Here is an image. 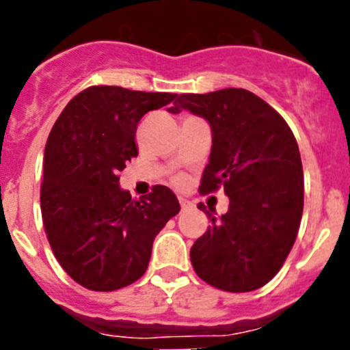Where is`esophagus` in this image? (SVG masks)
I'll return each mask as SVG.
<instances>
[{
  "label": "esophagus",
  "mask_w": 350,
  "mask_h": 350,
  "mask_svg": "<svg viewBox=\"0 0 350 350\" xmlns=\"http://www.w3.org/2000/svg\"><path fill=\"white\" fill-rule=\"evenodd\" d=\"M179 204H181L183 211H188L191 208V203L188 200H185V198H179Z\"/></svg>",
  "instance_id": "obj_1"
}]
</instances>
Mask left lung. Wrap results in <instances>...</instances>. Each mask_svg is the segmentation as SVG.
Masks as SVG:
<instances>
[{"instance_id": "left-lung-1", "label": "left lung", "mask_w": 350, "mask_h": 350, "mask_svg": "<svg viewBox=\"0 0 350 350\" xmlns=\"http://www.w3.org/2000/svg\"><path fill=\"white\" fill-rule=\"evenodd\" d=\"M189 109L211 126L210 162L200 193L224 188L228 211L191 247L204 283L228 293L262 288L283 267L303 213V165L288 123L273 107L241 88L179 94L171 113ZM200 210H206L203 203Z\"/></svg>"}]
</instances>
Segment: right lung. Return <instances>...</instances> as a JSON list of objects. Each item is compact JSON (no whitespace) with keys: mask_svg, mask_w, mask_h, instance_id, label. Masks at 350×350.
<instances>
[{"mask_svg":"<svg viewBox=\"0 0 350 350\" xmlns=\"http://www.w3.org/2000/svg\"><path fill=\"white\" fill-rule=\"evenodd\" d=\"M178 94L90 86L67 103L44 152L40 210L62 269L91 291H115L144 276L155 235L181 210L165 186L132 200L118 172L137 157V125Z\"/></svg>","mask_w":350,"mask_h":350,"instance_id":"right-lung-1","label":"right lung"}]
</instances>
